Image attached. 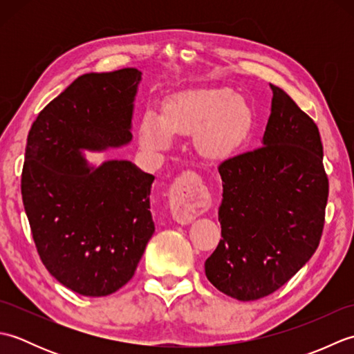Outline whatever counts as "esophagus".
I'll list each match as a JSON object with an SVG mask.
<instances>
[{"mask_svg":"<svg viewBox=\"0 0 354 354\" xmlns=\"http://www.w3.org/2000/svg\"><path fill=\"white\" fill-rule=\"evenodd\" d=\"M208 194L194 173H183L170 192V209L179 223H190L208 208Z\"/></svg>","mask_w":354,"mask_h":354,"instance_id":"obj_1","label":"esophagus"}]
</instances>
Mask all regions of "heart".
<instances>
[{
	"instance_id": "heart-1",
	"label": "heart",
	"mask_w": 354,
	"mask_h": 354,
	"mask_svg": "<svg viewBox=\"0 0 354 354\" xmlns=\"http://www.w3.org/2000/svg\"><path fill=\"white\" fill-rule=\"evenodd\" d=\"M251 109L228 88H194L169 97L162 115L147 111L140 141L147 150H164L171 135L194 133L199 152L213 160L232 155L251 131Z\"/></svg>"
}]
</instances>
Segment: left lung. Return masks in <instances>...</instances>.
<instances>
[{
	"instance_id": "obj_1",
	"label": "left lung",
	"mask_w": 354,
	"mask_h": 354,
	"mask_svg": "<svg viewBox=\"0 0 354 354\" xmlns=\"http://www.w3.org/2000/svg\"><path fill=\"white\" fill-rule=\"evenodd\" d=\"M261 147L219 165L222 239L205 261L216 289L254 301L280 289L319 245L328 179L318 126L281 88Z\"/></svg>"
}]
</instances>
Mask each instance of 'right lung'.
<instances>
[{
	"label": "right lung",
	"mask_w": 354,
	"mask_h": 354,
	"mask_svg": "<svg viewBox=\"0 0 354 354\" xmlns=\"http://www.w3.org/2000/svg\"><path fill=\"white\" fill-rule=\"evenodd\" d=\"M140 80L137 68L84 74L28 132L21 193L37 254L59 283L85 297L123 288L155 232V176L123 160L94 167L82 152L132 140Z\"/></svg>",
	"instance_id": "1"
}]
</instances>
